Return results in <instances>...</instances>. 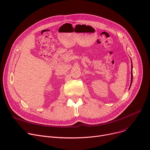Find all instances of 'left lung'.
<instances>
[{
	"mask_svg": "<svg viewBox=\"0 0 150 150\" xmlns=\"http://www.w3.org/2000/svg\"><path fill=\"white\" fill-rule=\"evenodd\" d=\"M131 62H132V60H131ZM132 68H133V66H132V70H131V83H130V88L132 85V80H133V70H132Z\"/></svg>",
	"mask_w": 150,
	"mask_h": 150,
	"instance_id": "obj_1",
	"label": "left lung"
}]
</instances>
